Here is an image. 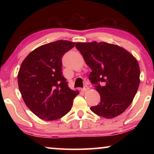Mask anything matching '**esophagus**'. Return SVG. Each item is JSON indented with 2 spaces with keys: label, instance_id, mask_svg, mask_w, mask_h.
I'll return each instance as SVG.
<instances>
[{
  "label": "esophagus",
  "instance_id": "1",
  "mask_svg": "<svg viewBox=\"0 0 154 154\" xmlns=\"http://www.w3.org/2000/svg\"><path fill=\"white\" fill-rule=\"evenodd\" d=\"M89 90V88H88V86H85V87H84V88H83V89H81V90H82V91H83V92H86V91H87V90Z\"/></svg>",
  "mask_w": 154,
  "mask_h": 154
}]
</instances>
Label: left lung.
Here are the masks:
<instances>
[{
    "label": "left lung",
    "mask_w": 154,
    "mask_h": 154,
    "mask_svg": "<svg viewBox=\"0 0 154 154\" xmlns=\"http://www.w3.org/2000/svg\"><path fill=\"white\" fill-rule=\"evenodd\" d=\"M75 48L92 69L89 79L100 94V102L90 110L105 119L121 115L140 85L137 60L124 48L105 42L76 43Z\"/></svg>",
    "instance_id": "1"
}]
</instances>
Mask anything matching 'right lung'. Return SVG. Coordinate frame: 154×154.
<instances>
[{
  "label": "right lung",
  "instance_id": "obj_1",
  "mask_svg": "<svg viewBox=\"0 0 154 154\" xmlns=\"http://www.w3.org/2000/svg\"><path fill=\"white\" fill-rule=\"evenodd\" d=\"M75 43L60 41L30 52L21 65L18 86L26 106L40 119L54 121L69 113L79 92L71 90L62 72V58Z\"/></svg>",
  "mask_w": 154,
  "mask_h": 154
}]
</instances>
